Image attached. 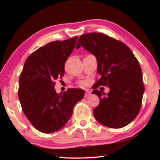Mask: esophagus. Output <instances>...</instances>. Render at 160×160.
I'll return each instance as SVG.
<instances>
[{"label": "esophagus", "mask_w": 160, "mask_h": 160, "mask_svg": "<svg viewBox=\"0 0 160 160\" xmlns=\"http://www.w3.org/2000/svg\"><path fill=\"white\" fill-rule=\"evenodd\" d=\"M91 94V92L90 91H88V90H87L86 92H85V97H88V96H90Z\"/></svg>", "instance_id": "obj_1"}]
</instances>
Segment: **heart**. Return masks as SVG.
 <instances>
[{
    "label": "heart",
    "instance_id": "heart-1",
    "mask_svg": "<svg viewBox=\"0 0 160 160\" xmlns=\"http://www.w3.org/2000/svg\"><path fill=\"white\" fill-rule=\"evenodd\" d=\"M80 85H86V82H81L80 83Z\"/></svg>",
    "mask_w": 160,
    "mask_h": 160
}]
</instances>
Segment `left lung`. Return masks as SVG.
Returning <instances> with one entry per match:
<instances>
[{
    "label": "left lung",
    "instance_id": "1",
    "mask_svg": "<svg viewBox=\"0 0 160 160\" xmlns=\"http://www.w3.org/2000/svg\"><path fill=\"white\" fill-rule=\"evenodd\" d=\"M81 47L95 56L101 75L92 86V93L100 100L94 118L109 128L127 126L138 114L145 90L138 61L128 46L102 33L80 36L76 48ZM99 86H108L110 92L105 96L96 90Z\"/></svg>",
    "mask_w": 160,
    "mask_h": 160
}]
</instances>
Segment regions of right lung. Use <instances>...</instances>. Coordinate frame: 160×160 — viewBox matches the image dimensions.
Masks as SVG:
<instances>
[{
	"mask_svg": "<svg viewBox=\"0 0 160 160\" xmlns=\"http://www.w3.org/2000/svg\"><path fill=\"white\" fill-rule=\"evenodd\" d=\"M78 37L48 43L34 51L24 65L19 80L18 97L26 117L38 131H58L71 118L74 106L82 99V89L54 90L55 80L63 76L65 63L76 44Z\"/></svg>",
	"mask_w": 160,
	"mask_h": 160,
	"instance_id": "1",
	"label": "right lung"
}]
</instances>
